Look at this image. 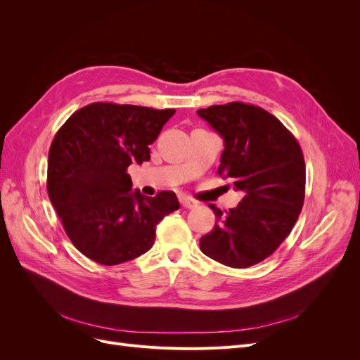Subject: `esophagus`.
Listing matches in <instances>:
<instances>
[{
	"label": "esophagus",
	"instance_id": "obj_1",
	"mask_svg": "<svg viewBox=\"0 0 360 360\" xmlns=\"http://www.w3.org/2000/svg\"><path fill=\"white\" fill-rule=\"evenodd\" d=\"M180 204H181V207H184V209H193V207H197V202L191 198H181Z\"/></svg>",
	"mask_w": 360,
	"mask_h": 360
}]
</instances>
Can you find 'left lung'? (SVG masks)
<instances>
[{
	"label": "left lung",
	"instance_id": "obj_1",
	"mask_svg": "<svg viewBox=\"0 0 360 360\" xmlns=\"http://www.w3.org/2000/svg\"><path fill=\"white\" fill-rule=\"evenodd\" d=\"M197 114L224 139L217 174L231 179L243 200L222 213L214 204L213 230L202 254L228 267L266 259L285 240L304 200V160L290 130L263 108L243 102L213 105Z\"/></svg>",
	"mask_w": 360,
	"mask_h": 360
}]
</instances>
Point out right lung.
I'll list each match as a JSON object with an SVG mask.
<instances>
[{"mask_svg": "<svg viewBox=\"0 0 360 360\" xmlns=\"http://www.w3.org/2000/svg\"><path fill=\"white\" fill-rule=\"evenodd\" d=\"M176 110L108 102L69 117L48 156V195L64 231L81 254L114 266L146 254L156 225L179 200L171 191L148 198L132 192L127 168L150 160V148Z\"/></svg>", "mask_w": 360, "mask_h": 360, "instance_id": "obj_1", "label": "right lung"}]
</instances>
